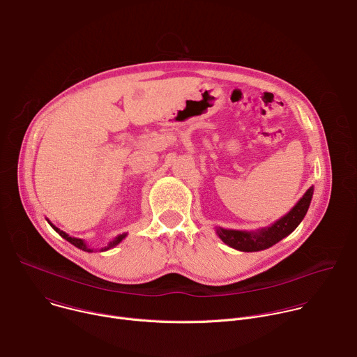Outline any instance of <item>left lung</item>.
I'll return each mask as SVG.
<instances>
[{
  "label": "left lung",
  "instance_id": "1",
  "mask_svg": "<svg viewBox=\"0 0 357 357\" xmlns=\"http://www.w3.org/2000/svg\"><path fill=\"white\" fill-rule=\"evenodd\" d=\"M312 195H314V186H311L307 192L303 193V196L296 202V205L287 215L280 218L271 226L251 230V231L216 227V234L222 238L225 244L238 251L250 252V251L266 250L277 244L280 240L291 234L298 227V225L302 222V219L305 218V215H307L310 209Z\"/></svg>",
  "mask_w": 357,
  "mask_h": 357
}]
</instances>
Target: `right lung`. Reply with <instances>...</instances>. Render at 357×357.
<instances>
[{"instance_id":"obj_1","label":"right lung","mask_w":357,"mask_h":357,"mask_svg":"<svg viewBox=\"0 0 357 357\" xmlns=\"http://www.w3.org/2000/svg\"><path fill=\"white\" fill-rule=\"evenodd\" d=\"M47 223L54 227V230L56 231V233H59L65 240H68L70 244H73L75 247H77V248H80V250H83V251H87V252H91L93 251V248H90L89 245H87V243L84 241V240H82V238H77V237H72V236H69L68 233H65L63 230H61V229H58L55 225H52L50 223L49 220H47ZM127 237V233H123V234H119L116 238H113L106 247H101L100 248V251H107V250H110V248H113V247H116L117 244H120L124 238Z\"/></svg>"}]
</instances>
